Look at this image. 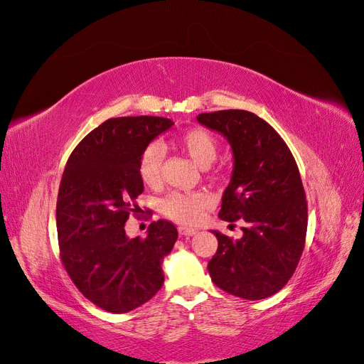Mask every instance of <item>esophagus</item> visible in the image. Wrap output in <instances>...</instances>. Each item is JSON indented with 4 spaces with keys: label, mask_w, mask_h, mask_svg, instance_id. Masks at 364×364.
Masks as SVG:
<instances>
[{
    "label": "esophagus",
    "mask_w": 364,
    "mask_h": 364,
    "mask_svg": "<svg viewBox=\"0 0 364 364\" xmlns=\"http://www.w3.org/2000/svg\"><path fill=\"white\" fill-rule=\"evenodd\" d=\"M178 232H180V235H183V237H192V235L197 234V229H191V228L181 226V228L178 229Z\"/></svg>",
    "instance_id": "esophagus-1"
}]
</instances>
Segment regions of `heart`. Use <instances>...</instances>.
<instances>
[{"instance_id":"b5f03b06","label":"heart","mask_w":364,"mask_h":364,"mask_svg":"<svg viewBox=\"0 0 364 364\" xmlns=\"http://www.w3.org/2000/svg\"><path fill=\"white\" fill-rule=\"evenodd\" d=\"M178 144L195 164L203 169L209 167L218 154V143L212 134L201 127L186 130L178 138ZM164 151L161 144H149L139 158L138 172L144 184L156 186L160 183ZM210 206V197L204 192H172L161 201V212L180 225H195L203 217V212Z\"/></svg>"}]
</instances>
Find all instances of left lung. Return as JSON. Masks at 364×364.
<instances>
[{
	"label": "left lung",
	"instance_id": "left-lung-1",
	"mask_svg": "<svg viewBox=\"0 0 364 364\" xmlns=\"http://www.w3.org/2000/svg\"><path fill=\"white\" fill-rule=\"evenodd\" d=\"M197 119L225 136L234 155L218 217L246 223L240 240L212 230L218 249L208 271L225 292L263 300L289 282L304 249L307 204L300 172L282 136L252 112L218 110Z\"/></svg>",
	"mask_w": 364,
	"mask_h": 364
}]
</instances>
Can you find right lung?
Wrapping results in <instances>:
<instances>
[{"mask_svg":"<svg viewBox=\"0 0 364 364\" xmlns=\"http://www.w3.org/2000/svg\"><path fill=\"white\" fill-rule=\"evenodd\" d=\"M172 126L161 117L110 118L75 147L64 169L57 201L63 264L78 291L107 312L136 309L164 283L163 259L176 228L158 220L146 238H129L124 225L144 191L139 158Z\"/></svg>","mask_w":364,"mask_h":364,"instance_id":"right-lung-1","label":"right lung"}]
</instances>
